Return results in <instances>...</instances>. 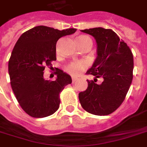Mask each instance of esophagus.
<instances>
[{
    "mask_svg": "<svg viewBox=\"0 0 147 147\" xmlns=\"http://www.w3.org/2000/svg\"><path fill=\"white\" fill-rule=\"evenodd\" d=\"M71 80H72V83H75L76 82V80H77V79H76V78L72 77V78H71Z\"/></svg>",
    "mask_w": 147,
    "mask_h": 147,
    "instance_id": "1",
    "label": "esophagus"
}]
</instances>
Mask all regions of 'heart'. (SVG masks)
<instances>
[{
  "mask_svg": "<svg viewBox=\"0 0 147 147\" xmlns=\"http://www.w3.org/2000/svg\"><path fill=\"white\" fill-rule=\"evenodd\" d=\"M76 40H90L92 41L88 36H79L77 37ZM85 65L84 62H73L69 64L68 66L66 67V71L70 73L72 76H78L79 74L85 70Z\"/></svg>",
  "mask_w": 147,
  "mask_h": 147,
  "instance_id": "obj_1",
  "label": "heart"
}]
</instances>
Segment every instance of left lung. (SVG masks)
<instances>
[{
	"label": "left lung",
	"mask_w": 147,
	"mask_h": 147,
	"mask_svg": "<svg viewBox=\"0 0 147 147\" xmlns=\"http://www.w3.org/2000/svg\"><path fill=\"white\" fill-rule=\"evenodd\" d=\"M82 32L92 36L97 43V57L87 71L94 76L88 88L78 94L83 109L94 115H108L116 111L130 88L133 79L134 57L130 48L115 32L102 27ZM102 83H95L97 78Z\"/></svg>",
	"instance_id": "1"
}]
</instances>
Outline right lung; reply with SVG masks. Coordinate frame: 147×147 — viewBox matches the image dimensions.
I'll return each instance as SVG.
<instances>
[{"label":"right lung","mask_w":147,"mask_h":147,"mask_svg":"<svg viewBox=\"0 0 147 147\" xmlns=\"http://www.w3.org/2000/svg\"><path fill=\"white\" fill-rule=\"evenodd\" d=\"M76 31L37 26L23 33L16 42L8 62L10 85L20 107L30 116L45 117L59 109V93L71 84V76L58 69L55 80L49 81L43 71L56 60L59 39Z\"/></svg>","instance_id":"1"}]
</instances>
